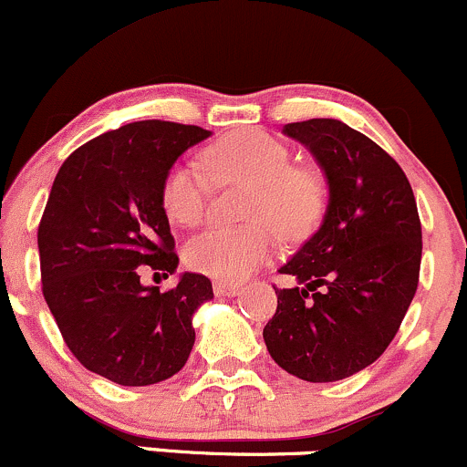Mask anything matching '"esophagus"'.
I'll use <instances>...</instances> for the list:
<instances>
[{"label": "esophagus", "instance_id": "esophagus-1", "mask_svg": "<svg viewBox=\"0 0 467 467\" xmlns=\"http://www.w3.org/2000/svg\"><path fill=\"white\" fill-rule=\"evenodd\" d=\"M238 292H240V287L234 283H215L213 285V294L220 296V298H229V296H235Z\"/></svg>", "mask_w": 467, "mask_h": 467}]
</instances>
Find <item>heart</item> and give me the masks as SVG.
Instances as JSON below:
<instances>
[{"label": "heart", "mask_w": 467, "mask_h": 467, "mask_svg": "<svg viewBox=\"0 0 467 467\" xmlns=\"http://www.w3.org/2000/svg\"><path fill=\"white\" fill-rule=\"evenodd\" d=\"M202 169L178 162L169 169L160 189L162 209L173 223L193 227L204 218L213 184L247 182L244 218L235 229L213 227L184 244V263L193 272L218 280H243L275 249V234L298 238L323 215L325 184L307 167L292 164L285 142L258 129H243L218 140L202 153Z\"/></svg>", "instance_id": "b5f03b06"}]
</instances>
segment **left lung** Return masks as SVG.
Here are the masks:
<instances>
[{"mask_svg":"<svg viewBox=\"0 0 467 467\" xmlns=\"http://www.w3.org/2000/svg\"><path fill=\"white\" fill-rule=\"evenodd\" d=\"M283 133L312 151L329 200L318 232L280 267L298 285L274 287L263 338L285 372L332 383L372 365L399 332L419 287L420 220L403 169L368 135L329 118Z\"/></svg>","mask_w":467,"mask_h":467,"instance_id":"obj_1","label":"left lung"}]
</instances>
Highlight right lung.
I'll return each instance as SVG.
<instances>
[{
    "mask_svg": "<svg viewBox=\"0 0 467 467\" xmlns=\"http://www.w3.org/2000/svg\"><path fill=\"white\" fill-rule=\"evenodd\" d=\"M212 131L193 124H124L64 160L37 229L42 292L75 358L118 385L171 379L195 343V309L212 280L184 272L167 292L140 283L144 265L178 269L160 189L169 169Z\"/></svg>",
    "mask_w": 467,
    "mask_h": 467,
    "instance_id": "add662e5",
    "label": "right lung"
}]
</instances>
